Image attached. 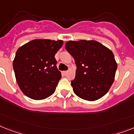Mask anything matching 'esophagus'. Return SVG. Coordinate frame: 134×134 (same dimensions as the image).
<instances>
[{"label":"esophagus","instance_id":"34e87169","mask_svg":"<svg viewBox=\"0 0 134 134\" xmlns=\"http://www.w3.org/2000/svg\"><path fill=\"white\" fill-rule=\"evenodd\" d=\"M63 73V74H65V75H66V74H67V73H68V71H64Z\"/></svg>","mask_w":134,"mask_h":134}]
</instances>
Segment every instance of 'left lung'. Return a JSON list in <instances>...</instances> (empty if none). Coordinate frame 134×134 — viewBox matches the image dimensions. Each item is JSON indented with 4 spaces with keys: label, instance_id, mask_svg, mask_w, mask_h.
<instances>
[{
    "label": "left lung",
    "instance_id": "8db88e82",
    "mask_svg": "<svg viewBox=\"0 0 134 134\" xmlns=\"http://www.w3.org/2000/svg\"><path fill=\"white\" fill-rule=\"evenodd\" d=\"M67 51L76 63V77L71 82L74 93L87 101L106 94L114 80L117 64L112 52L94 40L67 41Z\"/></svg>",
    "mask_w": 134,
    "mask_h": 134
}]
</instances>
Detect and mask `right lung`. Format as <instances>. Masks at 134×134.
Instances as JSON below:
<instances>
[{
    "mask_svg": "<svg viewBox=\"0 0 134 134\" xmlns=\"http://www.w3.org/2000/svg\"><path fill=\"white\" fill-rule=\"evenodd\" d=\"M62 40L34 39L18 48L13 62L17 83L29 98L44 99L54 93L61 78L54 56Z\"/></svg>",
    "mask_w": 134,
    "mask_h": 134,
    "instance_id": "add662e5",
    "label": "right lung"
}]
</instances>
